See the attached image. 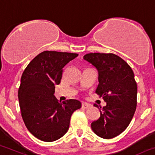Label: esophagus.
Returning a JSON list of instances; mask_svg holds the SVG:
<instances>
[{
	"instance_id": "obj_1",
	"label": "esophagus",
	"mask_w": 155,
	"mask_h": 155,
	"mask_svg": "<svg viewBox=\"0 0 155 155\" xmlns=\"http://www.w3.org/2000/svg\"><path fill=\"white\" fill-rule=\"evenodd\" d=\"M91 107V105L90 104H87V103L82 104V107H83V108L87 109V108H89V107Z\"/></svg>"
}]
</instances>
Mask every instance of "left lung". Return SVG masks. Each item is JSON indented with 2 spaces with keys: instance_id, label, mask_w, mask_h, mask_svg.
<instances>
[{
  "instance_id": "1",
  "label": "left lung",
  "mask_w": 155,
  "mask_h": 155,
  "mask_svg": "<svg viewBox=\"0 0 155 155\" xmlns=\"http://www.w3.org/2000/svg\"><path fill=\"white\" fill-rule=\"evenodd\" d=\"M83 58L97 69L99 84L95 92L107 103L99 109L101 116L92 122L91 129L102 138H113L127 128L135 112L137 87L134 72L114 54L90 53Z\"/></svg>"
}]
</instances>
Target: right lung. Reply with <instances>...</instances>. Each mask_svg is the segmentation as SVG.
I'll return each instance as SVG.
<instances>
[{
  "mask_svg": "<svg viewBox=\"0 0 155 155\" xmlns=\"http://www.w3.org/2000/svg\"><path fill=\"white\" fill-rule=\"evenodd\" d=\"M78 56L68 52L45 51L37 55L21 76L18 100L27 128L35 137L51 142L63 137L71 114L81 107L75 99L59 102L55 86L61 80L63 68Z\"/></svg>",
  "mask_w": 155,
  "mask_h": 155,
  "instance_id": "1",
  "label": "right lung"
}]
</instances>
